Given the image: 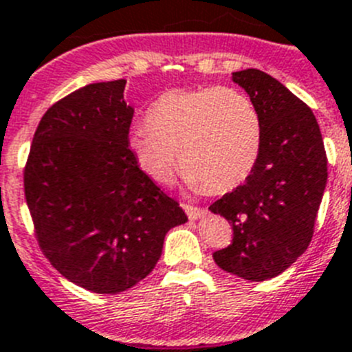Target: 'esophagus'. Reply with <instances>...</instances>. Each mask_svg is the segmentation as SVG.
<instances>
[{"label": "esophagus", "mask_w": 352, "mask_h": 352, "mask_svg": "<svg viewBox=\"0 0 352 352\" xmlns=\"http://www.w3.org/2000/svg\"><path fill=\"white\" fill-rule=\"evenodd\" d=\"M183 210H185L186 217L190 220H197L201 217H204V210L199 206H192V204H183Z\"/></svg>", "instance_id": "1"}]
</instances>
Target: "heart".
Listing matches in <instances>:
<instances>
[{
	"instance_id": "obj_1",
	"label": "heart",
	"mask_w": 352,
	"mask_h": 352,
	"mask_svg": "<svg viewBox=\"0 0 352 352\" xmlns=\"http://www.w3.org/2000/svg\"><path fill=\"white\" fill-rule=\"evenodd\" d=\"M146 126L130 133L129 148L142 173L160 185L173 179L182 160L192 188L223 194L250 176L263 148L259 111L234 88L162 93L148 109Z\"/></svg>"
}]
</instances>
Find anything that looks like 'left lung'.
Listing matches in <instances>:
<instances>
[{"label":"left lung","mask_w":352,"mask_h":352,"mask_svg":"<svg viewBox=\"0 0 352 352\" xmlns=\"http://www.w3.org/2000/svg\"><path fill=\"white\" fill-rule=\"evenodd\" d=\"M263 120L259 160L243 185L210 206L232 226L229 247L214 263L245 280L280 275L309 248L326 179L328 158L312 109L284 84L257 70L234 72Z\"/></svg>","instance_id":"left-lung-1"}]
</instances>
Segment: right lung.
<instances>
[{"label":"right lung","instance_id":"1","mask_svg":"<svg viewBox=\"0 0 352 352\" xmlns=\"http://www.w3.org/2000/svg\"><path fill=\"white\" fill-rule=\"evenodd\" d=\"M125 79L88 84L43 114L24 166L40 250L65 278L98 294L153 272L167 231L186 222L178 201L130 153Z\"/></svg>","mask_w":352,"mask_h":352}]
</instances>
